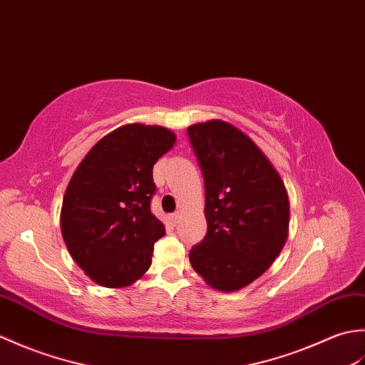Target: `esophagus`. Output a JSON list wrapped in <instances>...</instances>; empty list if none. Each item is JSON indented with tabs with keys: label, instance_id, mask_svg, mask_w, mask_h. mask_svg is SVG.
Listing matches in <instances>:
<instances>
[{
	"label": "esophagus",
	"instance_id": "esophagus-1",
	"mask_svg": "<svg viewBox=\"0 0 365 365\" xmlns=\"http://www.w3.org/2000/svg\"><path fill=\"white\" fill-rule=\"evenodd\" d=\"M170 220H172V223H173V225H176L178 222L181 220V214H180V212H175V214H172V215H170Z\"/></svg>",
	"mask_w": 365,
	"mask_h": 365
}]
</instances>
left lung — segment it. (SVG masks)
<instances>
[{
  "label": "left lung",
  "mask_w": 365,
  "mask_h": 365,
  "mask_svg": "<svg viewBox=\"0 0 365 365\" xmlns=\"http://www.w3.org/2000/svg\"><path fill=\"white\" fill-rule=\"evenodd\" d=\"M187 133L205 176L207 220L190 264L207 286L236 292L269 270L286 244L287 189L262 150L228 121L209 120Z\"/></svg>",
  "instance_id": "left-lung-1"
}]
</instances>
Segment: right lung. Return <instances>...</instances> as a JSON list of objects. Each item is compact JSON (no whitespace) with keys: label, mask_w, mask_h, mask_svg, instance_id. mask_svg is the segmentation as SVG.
Listing matches in <instances>:
<instances>
[{"label":"right lung","mask_w":365,"mask_h":365,"mask_svg":"<svg viewBox=\"0 0 365 365\" xmlns=\"http://www.w3.org/2000/svg\"><path fill=\"white\" fill-rule=\"evenodd\" d=\"M175 142L168 128L123 125L96 142L73 173L61 209L62 237L98 286L128 287L150 269L155 242L165 234L150 209L153 165Z\"/></svg>","instance_id":"add662e5"}]
</instances>
